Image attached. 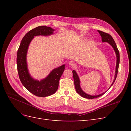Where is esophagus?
<instances>
[{"label": "esophagus", "mask_w": 131, "mask_h": 131, "mask_svg": "<svg viewBox=\"0 0 131 131\" xmlns=\"http://www.w3.org/2000/svg\"><path fill=\"white\" fill-rule=\"evenodd\" d=\"M68 64H69L70 66H73L75 65V63H74V62L73 61L70 60V61H68Z\"/></svg>", "instance_id": "34e87169"}]
</instances>
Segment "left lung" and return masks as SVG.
I'll return each mask as SVG.
<instances>
[{
  "label": "left lung",
  "instance_id": "1",
  "mask_svg": "<svg viewBox=\"0 0 131 131\" xmlns=\"http://www.w3.org/2000/svg\"><path fill=\"white\" fill-rule=\"evenodd\" d=\"M98 31L99 32L100 35L101 37L102 42H108L110 45H111L112 46V47L113 48V49L115 50V52L116 54L117 61H116V66L115 79L113 81V83L112 84L111 86H110V88H109V89L110 88H111V87L113 85V84H114V82L115 81L116 79L117 78V73H118V67H119V52L118 51V48H117V46L116 45V43L115 42L114 40L113 39L111 35H110V34H109L108 33L102 32V31H99V30H98ZM72 72H73V75L74 82V85H75V89H76V91L78 92V93H79L81 96V97L89 99H94V98H98V97H100V96L102 95L103 94L106 93V92H104V93H102L100 94L97 95H90V94H86V93H85L83 90H82V89L80 86V81L79 76L78 75L77 72H75V70H73L72 71Z\"/></svg>",
  "mask_w": 131,
  "mask_h": 131
}]
</instances>
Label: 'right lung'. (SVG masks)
<instances>
[{"label": "right lung", "mask_w": 131, "mask_h": 131, "mask_svg": "<svg viewBox=\"0 0 131 131\" xmlns=\"http://www.w3.org/2000/svg\"><path fill=\"white\" fill-rule=\"evenodd\" d=\"M54 29L46 26H39L27 32L23 38L17 51V67L18 76L23 86L31 93L38 97H45L54 94L57 90L60 78L65 70V65L54 68L45 79L34 80L27 69L26 54L32 40L35 36H48L53 33Z\"/></svg>", "instance_id": "add662e5"}]
</instances>
